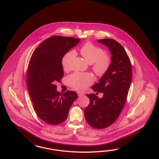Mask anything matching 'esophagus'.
<instances>
[{"label": "esophagus", "mask_w": 159, "mask_h": 159, "mask_svg": "<svg viewBox=\"0 0 159 159\" xmlns=\"http://www.w3.org/2000/svg\"><path fill=\"white\" fill-rule=\"evenodd\" d=\"M77 93H78V97H82V96H83V95H84L83 93L81 92H77Z\"/></svg>", "instance_id": "1"}]
</instances>
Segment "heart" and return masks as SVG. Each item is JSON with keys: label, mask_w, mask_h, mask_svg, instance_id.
Masks as SVG:
<instances>
[{"label": "heart", "mask_w": 159, "mask_h": 159, "mask_svg": "<svg viewBox=\"0 0 159 159\" xmlns=\"http://www.w3.org/2000/svg\"><path fill=\"white\" fill-rule=\"evenodd\" d=\"M80 53L87 61L91 64L92 70L98 76H102L108 71L111 64V58L104 54L102 48L95 45L91 42L85 43L80 48ZM75 56V52L70 50L62 58L61 63L64 70H67L71 62ZM93 77L89 73L75 72L67 77V81L71 87L78 91H82L92 84Z\"/></svg>", "instance_id": "heart-1"}]
</instances>
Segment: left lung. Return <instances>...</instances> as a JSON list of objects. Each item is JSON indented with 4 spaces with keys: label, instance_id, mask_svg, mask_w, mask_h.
<instances>
[{
    "label": "left lung",
    "instance_id": "1",
    "mask_svg": "<svg viewBox=\"0 0 159 159\" xmlns=\"http://www.w3.org/2000/svg\"><path fill=\"white\" fill-rule=\"evenodd\" d=\"M98 42L108 47L112 55L108 71L92 89L103 93L99 98L95 93L87 94L89 104L84 111L87 123L92 128L101 129L114 123L123 109L132 81V64L127 53L118 41L101 39Z\"/></svg>",
    "mask_w": 159,
    "mask_h": 159
}]
</instances>
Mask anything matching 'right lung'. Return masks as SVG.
<instances>
[{"label":"right lung","mask_w":159,"mask_h":159,"mask_svg":"<svg viewBox=\"0 0 159 159\" xmlns=\"http://www.w3.org/2000/svg\"><path fill=\"white\" fill-rule=\"evenodd\" d=\"M80 39L55 36L48 38L36 48L31 57L27 72V85L33 108L46 123L57 125L64 122L78 97L77 92L60 93L56 83L64 75L62 57L75 46Z\"/></svg>","instance_id":"1"}]
</instances>
